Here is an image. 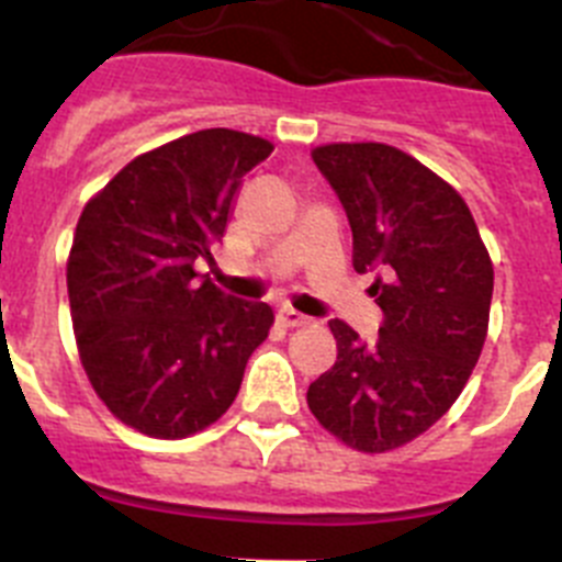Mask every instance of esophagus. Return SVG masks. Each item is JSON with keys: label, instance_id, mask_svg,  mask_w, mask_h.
<instances>
[{"label": "esophagus", "instance_id": "1", "mask_svg": "<svg viewBox=\"0 0 562 562\" xmlns=\"http://www.w3.org/2000/svg\"><path fill=\"white\" fill-rule=\"evenodd\" d=\"M280 325L282 327H305V325H311V318L307 316H302L300 311H293V307H280Z\"/></svg>", "mask_w": 562, "mask_h": 562}]
</instances>
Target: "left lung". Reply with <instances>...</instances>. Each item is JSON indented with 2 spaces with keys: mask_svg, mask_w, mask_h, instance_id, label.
<instances>
[{
  "mask_svg": "<svg viewBox=\"0 0 562 562\" xmlns=\"http://www.w3.org/2000/svg\"><path fill=\"white\" fill-rule=\"evenodd\" d=\"M352 229V266L378 271L372 344L333 318V369L307 389L313 417L356 451L412 442L453 406L487 338L493 262L462 195L383 143L313 150Z\"/></svg>",
  "mask_w": 562,
  "mask_h": 562,
  "instance_id": "8db88e82",
  "label": "left lung"
}]
</instances>
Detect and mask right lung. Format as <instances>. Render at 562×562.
Masks as SVG:
<instances>
[{"label": "right lung", "instance_id": "add662e5", "mask_svg": "<svg viewBox=\"0 0 562 562\" xmlns=\"http://www.w3.org/2000/svg\"><path fill=\"white\" fill-rule=\"evenodd\" d=\"M274 145L206 128L128 161L83 206L67 262L80 363L125 426L181 439L212 426L274 311L199 282L240 181Z\"/></svg>", "mask_w": 562, "mask_h": 562}]
</instances>
